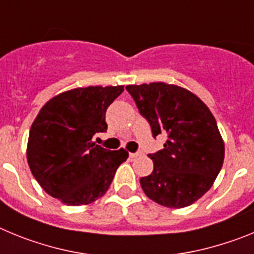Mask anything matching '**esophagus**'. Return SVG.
Instances as JSON below:
<instances>
[{"label": "esophagus", "mask_w": 254, "mask_h": 254, "mask_svg": "<svg viewBox=\"0 0 254 254\" xmlns=\"http://www.w3.org/2000/svg\"><path fill=\"white\" fill-rule=\"evenodd\" d=\"M141 154H142V152H140V151H137V152H129V158H131V159H136V158H137V156H140Z\"/></svg>", "instance_id": "1"}]
</instances>
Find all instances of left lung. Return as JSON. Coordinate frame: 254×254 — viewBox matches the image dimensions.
Returning a JSON list of instances; mask_svg holds the SVG:
<instances>
[{
	"instance_id": "left-lung-1",
	"label": "left lung",
	"mask_w": 254,
	"mask_h": 254,
	"mask_svg": "<svg viewBox=\"0 0 254 254\" xmlns=\"http://www.w3.org/2000/svg\"><path fill=\"white\" fill-rule=\"evenodd\" d=\"M152 136L165 134L164 149L149 154L150 176L140 179L149 198L167 207L190 206L211 188L224 161V142L205 103L177 85H128Z\"/></svg>"
}]
</instances>
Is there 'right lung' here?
<instances>
[{"instance_id":"right-lung-1","label":"right lung","mask_w":254,"mask_h":254,"mask_svg":"<svg viewBox=\"0 0 254 254\" xmlns=\"http://www.w3.org/2000/svg\"><path fill=\"white\" fill-rule=\"evenodd\" d=\"M123 86L72 89L49 100L29 133L28 164L49 196L69 206L87 205L107 192L128 152L91 141L105 132V112Z\"/></svg>"}]
</instances>
